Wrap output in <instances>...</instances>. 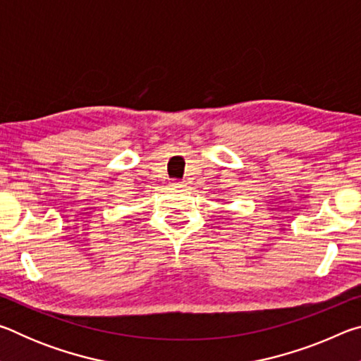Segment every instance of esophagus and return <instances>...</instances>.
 <instances>
[{"label": "esophagus", "instance_id": "34e87169", "mask_svg": "<svg viewBox=\"0 0 361 361\" xmlns=\"http://www.w3.org/2000/svg\"><path fill=\"white\" fill-rule=\"evenodd\" d=\"M172 186H173V188H185L186 185H185V183H183V181H178V180H175V181L172 183Z\"/></svg>", "mask_w": 361, "mask_h": 361}]
</instances>
